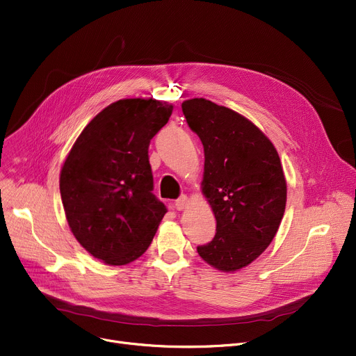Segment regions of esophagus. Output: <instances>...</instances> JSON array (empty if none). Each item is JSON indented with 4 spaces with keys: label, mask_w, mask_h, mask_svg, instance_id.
Wrapping results in <instances>:
<instances>
[{
    "label": "esophagus",
    "mask_w": 356,
    "mask_h": 356,
    "mask_svg": "<svg viewBox=\"0 0 356 356\" xmlns=\"http://www.w3.org/2000/svg\"><path fill=\"white\" fill-rule=\"evenodd\" d=\"M188 204H189V198H188L186 195H181V197L175 201V208H177L178 211H182V209H185V208L188 207Z\"/></svg>",
    "instance_id": "obj_1"
}]
</instances>
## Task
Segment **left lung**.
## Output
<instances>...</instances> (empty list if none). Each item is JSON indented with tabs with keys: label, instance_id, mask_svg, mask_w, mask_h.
<instances>
[{
	"label": "left lung",
	"instance_id": "8db88e82",
	"mask_svg": "<svg viewBox=\"0 0 356 356\" xmlns=\"http://www.w3.org/2000/svg\"><path fill=\"white\" fill-rule=\"evenodd\" d=\"M189 128L204 145L202 194L216 220L213 239L197 248L222 272L255 261L277 235L286 205L280 155L250 120L205 98L182 102Z\"/></svg>",
	"mask_w": 356,
	"mask_h": 356
}]
</instances>
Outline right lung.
<instances>
[{
	"label": "right lung",
	"instance_id": "add662e5",
	"mask_svg": "<svg viewBox=\"0 0 356 356\" xmlns=\"http://www.w3.org/2000/svg\"><path fill=\"white\" fill-rule=\"evenodd\" d=\"M172 105L128 98L113 102L79 134L65 158L60 193L76 241L106 265H125L151 245L167 207L152 194L148 147Z\"/></svg>",
	"mask_w": 356,
	"mask_h": 356
}]
</instances>
